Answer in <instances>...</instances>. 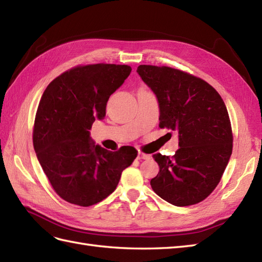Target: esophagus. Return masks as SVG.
<instances>
[{
    "label": "esophagus",
    "instance_id": "esophagus-1",
    "mask_svg": "<svg viewBox=\"0 0 262 262\" xmlns=\"http://www.w3.org/2000/svg\"><path fill=\"white\" fill-rule=\"evenodd\" d=\"M137 159H138V160H147V159H149V155H148V154H145V153H143V152H138Z\"/></svg>",
    "mask_w": 262,
    "mask_h": 262
}]
</instances>
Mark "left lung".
Here are the masks:
<instances>
[{"mask_svg":"<svg viewBox=\"0 0 262 262\" xmlns=\"http://www.w3.org/2000/svg\"><path fill=\"white\" fill-rule=\"evenodd\" d=\"M137 73L158 98L159 126L179 134L180 148L173 157L153 155L160 171L151 180L152 189L179 207L203 202L219 185L232 154L223 99L207 82L180 70L140 65Z\"/></svg>","mask_w":262,"mask_h":262,"instance_id":"8db88e82","label":"left lung"}]
</instances>
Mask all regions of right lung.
I'll return each mask as SVG.
<instances>
[{
  "label": "right lung",
  "instance_id": "right-lung-1",
  "mask_svg": "<svg viewBox=\"0 0 262 262\" xmlns=\"http://www.w3.org/2000/svg\"><path fill=\"white\" fill-rule=\"evenodd\" d=\"M130 71L128 65H80L53 80L42 94L33 147L55 192L68 203L88 207L107 198L137 157L132 146L111 152L96 145L89 132Z\"/></svg>",
  "mask_w": 262,
  "mask_h": 262
}]
</instances>
